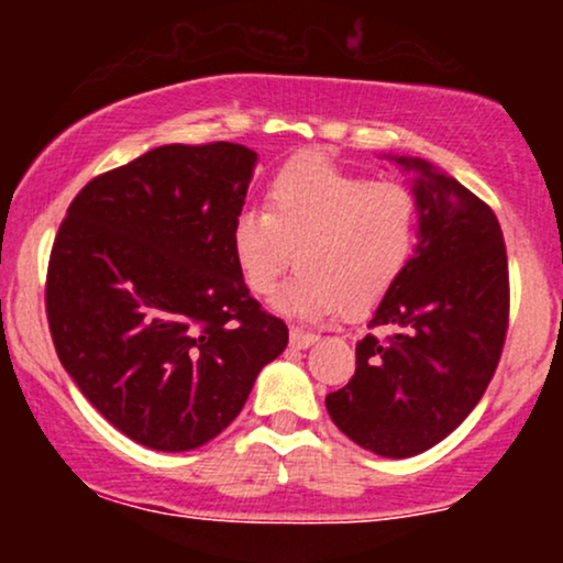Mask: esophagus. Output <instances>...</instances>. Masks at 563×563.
I'll return each mask as SVG.
<instances>
[{
  "mask_svg": "<svg viewBox=\"0 0 563 563\" xmlns=\"http://www.w3.org/2000/svg\"><path fill=\"white\" fill-rule=\"evenodd\" d=\"M288 339H290V346H294V349H307V346H312L314 341H318V335L309 333V331H301V328H290Z\"/></svg>",
  "mask_w": 563,
  "mask_h": 563,
  "instance_id": "34e87169",
  "label": "esophagus"
}]
</instances>
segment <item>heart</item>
Segmentation results:
<instances>
[{
    "mask_svg": "<svg viewBox=\"0 0 563 563\" xmlns=\"http://www.w3.org/2000/svg\"><path fill=\"white\" fill-rule=\"evenodd\" d=\"M418 203L397 183H367L328 158L290 161L267 187V211H238L232 256L245 286L269 296L290 260L301 273L275 309L325 320L341 309L363 312L402 275L416 249Z\"/></svg>",
    "mask_w": 563,
    "mask_h": 563,
    "instance_id": "1",
    "label": "heart"
}]
</instances>
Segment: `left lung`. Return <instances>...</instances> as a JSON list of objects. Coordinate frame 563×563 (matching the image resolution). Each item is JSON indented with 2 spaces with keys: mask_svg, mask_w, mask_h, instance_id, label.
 Segmentation results:
<instances>
[{
  "mask_svg": "<svg viewBox=\"0 0 563 563\" xmlns=\"http://www.w3.org/2000/svg\"><path fill=\"white\" fill-rule=\"evenodd\" d=\"M412 174L418 245L357 341V371L328 394L331 421L380 457H412L452 434L493 380L508 328V260L487 203L423 158Z\"/></svg>",
  "mask_w": 563,
  "mask_h": 563,
  "instance_id": "8db88e82",
  "label": "left lung"
}]
</instances>
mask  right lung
Here are the masks:
<instances>
[{"label": "right lung", "mask_w": 563, "mask_h": 563, "mask_svg": "<svg viewBox=\"0 0 563 563\" xmlns=\"http://www.w3.org/2000/svg\"><path fill=\"white\" fill-rule=\"evenodd\" d=\"M256 161L235 142L161 145L84 185L57 230V357L108 423L151 450L222 434L288 344L232 256Z\"/></svg>", "instance_id": "1"}]
</instances>
